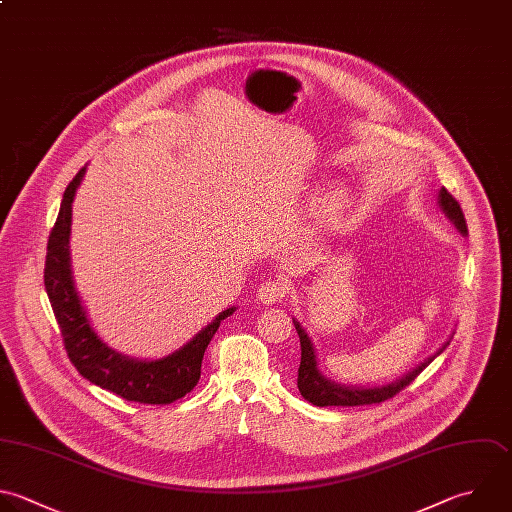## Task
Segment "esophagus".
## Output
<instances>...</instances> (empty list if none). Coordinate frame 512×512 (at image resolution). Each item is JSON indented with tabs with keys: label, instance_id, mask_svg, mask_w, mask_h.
<instances>
[{
	"label": "esophagus",
	"instance_id": "34e87169",
	"mask_svg": "<svg viewBox=\"0 0 512 512\" xmlns=\"http://www.w3.org/2000/svg\"><path fill=\"white\" fill-rule=\"evenodd\" d=\"M288 292V286L280 280H268V282H262L260 288H258V300L262 304H276L280 302Z\"/></svg>",
	"mask_w": 512,
	"mask_h": 512
}]
</instances>
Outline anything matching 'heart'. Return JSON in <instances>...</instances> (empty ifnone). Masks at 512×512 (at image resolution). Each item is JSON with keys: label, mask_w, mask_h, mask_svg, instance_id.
<instances>
[{"label": "heart", "mask_w": 512, "mask_h": 512, "mask_svg": "<svg viewBox=\"0 0 512 512\" xmlns=\"http://www.w3.org/2000/svg\"><path fill=\"white\" fill-rule=\"evenodd\" d=\"M316 192L312 194V200H314ZM352 208V196L348 192V188L344 186H336L332 188L324 198H322V204H320V214L324 220L328 222H338L342 220Z\"/></svg>", "instance_id": "heart-1"}]
</instances>
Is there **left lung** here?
<instances>
[{"label":"left lung","mask_w":512,"mask_h":512,"mask_svg":"<svg viewBox=\"0 0 512 512\" xmlns=\"http://www.w3.org/2000/svg\"><path fill=\"white\" fill-rule=\"evenodd\" d=\"M438 208L442 210V214L456 226V230L466 236L468 228H466V220L464 214L460 210V204L446 192V188H440L438 192ZM296 332L300 336V350H302V358H300V368H298V390L304 396V400L312 402L314 406H362V404H376V402H384L388 398H392L394 394H398L404 386H408L452 340V334L446 338V342L428 358H424V362L416 364L412 370H408L406 374H402L400 378L382 384V386H346V384H338L330 378H326L322 374V370L318 368V360H316V350L312 344V338L308 336V332L304 330V326L292 318Z\"/></svg>","instance_id":"left-lung-1"}]
</instances>
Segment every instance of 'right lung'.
Here are the masks:
<instances>
[{
  "instance_id": "obj_1",
  "label": "right lung",
  "mask_w": 512,
  "mask_h": 512,
  "mask_svg": "<svg viewBox=\"0 0 512 512\" xmlns=\"http://www.w3.org/2000/svg\"><path fill=\"white\" fill-rule=\"evenodd\" d=\"M84 166L64 192L56 226L48 240L44 282L60 324L64 346L72 364L92 384L110 390L126 400L144 404H170L186 396L200 380L204 352L220 322L236 312V306L222 310L206 328L172 354L156 360L126 356L108 346L94 330L82 304L72 272V204L84 176Z\"/></svg>"
}]
</instances>
